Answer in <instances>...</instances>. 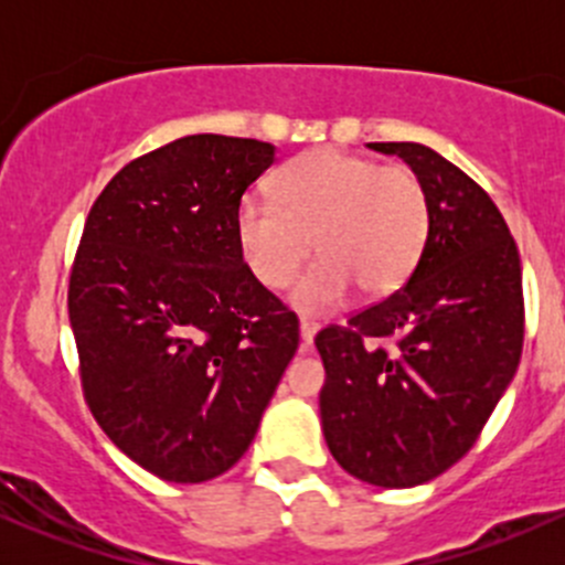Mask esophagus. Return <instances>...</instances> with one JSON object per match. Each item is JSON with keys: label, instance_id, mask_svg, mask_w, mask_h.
I'll use <instances>...</instances> for the list:
<instances>
[{"label": "esophagus", "instance_id": "34e87169", "mask_svg": "<svg viewBox=\"0 0 565 565\" xmlns=\"http://www.w3.org/2000/svg\"><path fill=\"white\" fill-rule=\"evenodd\" d=\"M317 330H319V324L315 322V319H300V341H303L306 347H311V341H315V335H317Z\"/></svg>", "mask_w": 565, "mask_h": 565}]
</instances>
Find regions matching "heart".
<instances>
[{
	"instance_id": "1",
	"label": "heart",
	"mask_w": 565,
	"mask_h": 565,
	"mask_svg": "<svg viewBox=\"0 0 565 565\" xmlns=\"http://www.w3.org/2000/svg\"><path fill=\"white\" fill-rule=\"evenodd\" d=\"M235 235L248 270L267 289L295 284L289 303L309 317L330 315L361 287L383 298L402 287L429 237V196L404 163L319 147L289 161L273 199L246 193L235 210Z\"/></svg>"
}]
</instances>
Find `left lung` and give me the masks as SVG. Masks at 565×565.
Returning a JSON list of instances; mask_svg holds the SVG:
<instances>
[{
    "instance_id": "obj_1",
    "label": "left lung",
    "mask_w": 565,
    "mask_h": 565,
    "mask_svg": "<svg viewBox=\"0 0 565 565\" xmlns=\"http://www.w3.org/2000/svg\"><path fill=\"white\" fill-rule=\"evenodd\" d=\"M420 177L429 237L380 303L319 330L322 431L350 476L383 489L431 481L476 446L525 339L522 265L489 193L415 141H374ZM391 340V345L384 341Z\"/></svg>"
}]
</instances>
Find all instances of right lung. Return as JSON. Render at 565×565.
Instances as JSON below:
<instances>
[{
  "instance_id": "right-lung-1",
  "label": "right lung",
  "mask_w": 565,
  "mask_h": 565,
  "mask_svg": "<svg viewBox=\"0 0 565 565\" xmlns=\"http://www.w3.org/2000/svg\"><path fill=\"white\" fill-rule=\"evenodd\" d=\"M276 147L196 134L119 169L67 287L82 388L108 440L152 476L202 483L248 451L298 317L267 292L235 210Z\"/></svg>"
}]
</instances>
